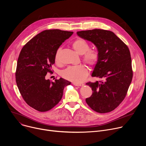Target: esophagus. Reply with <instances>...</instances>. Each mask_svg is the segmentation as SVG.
Here are the masks:
<instances>
[{"label": "esophagus", "instance_id": "34e87169", "mask_svg": "<svg viewBox=\"0 0 146 146\" xmlns=\"http://www.w3.org/2000/svg\"><path fill=\"white\" fill-rule=\"evenodd\" d=\"M73 85H74V86H83L84 84L83 83H78L73 82Z\"/></svg>", "mask_w": 146, "mask_h": 146}]
</instances>
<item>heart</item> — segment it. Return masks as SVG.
Returning <instances> with one entry per match:
<instances>
[{
	"label": "heart",
	"instance_id": "heart-1",
	"mask_svg": "<svg viewBox=\"0 0 146 146\" xmlns=\"http://www.w3.org/2000/svg\"><path fill=\"white\" fill-rule=\"evenodd\" d=\"M72 47L76 52L83 55V61L90 67L95 66L99 60V53L96 49L90 48L89 44L83 38H78L72 42ZM61 48L56 52L54 60L56 64H60ZM88 74V68L83 64L69 66L61 73V76L68 80L80 83L85 79Z\"/></svg>",
	"mask_w": 146,
	"mask_h": 146
}]
</instances>
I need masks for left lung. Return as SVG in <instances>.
Returning a JSON list of instances; mask_svg holds the SVG:
<instances>
[{
    "mask_svg": "<svg viewBox=\"0 0 146 146\" xmlns=\"http://www.w3.org/2000/svg\"><path fill=\"white\" fill-rule=\"evenodd\" d=\"M77 34L96 46L99 60L92 76L104 79L86 83L93 92L86 102L97 112H110L123 101L132 81L133 72L129 50L108 30L94 29L78 31Z\"/></svg>",
    "mask_w": 146,
    "mask_h": 146,
    "instance_id": "1",
    "label": "left lung"
}]
</instances>
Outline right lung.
<instances>
[{
    "instance_id": "add662e5",
    "label": "right lung",
    "mask_w": 146,
    "mask_h": 146,
    "mask_svg": "<svg viewBox=\"0 0 146 146\" xmlns=\"http://www.w3.org/2000/svg\"><path fill=\"white\" fill-rule=\"evenodd\" d=\"M73 33L60 29L43 31L20 52L15 72L17 85L25 102L36 111L46 112L54 108L62 98L64 87L70 85L62 78L53 82L45 78L53 73L56 51Z\"/></svg>"
}]
</instances>
